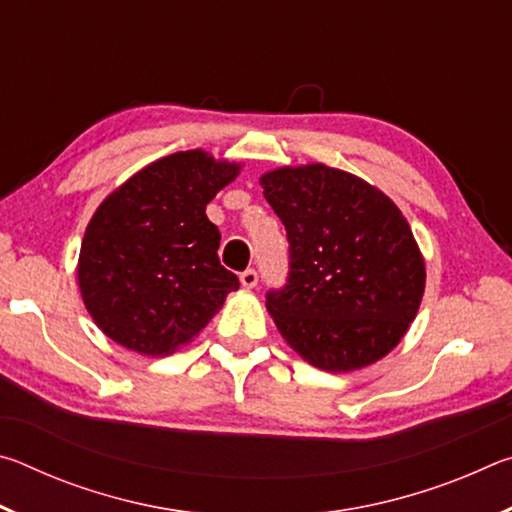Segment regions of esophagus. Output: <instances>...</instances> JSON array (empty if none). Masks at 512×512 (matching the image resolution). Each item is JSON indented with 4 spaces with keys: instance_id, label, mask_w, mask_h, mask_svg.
I'll return each instance as SVG.
<instances>
[{
    "instance_id": "34e87169",
    "label": "esophagus",
    "mask_w": 512,
    "mask_h": 512,
    "mask_svg": "<svg viewBox=\"0 0 512 512\" xmlns=\"http://www.w3.org/2000/svg\"><path fill=\"white\" fill-rule=\"evenodd\" d=\"M239 280H241V284H244L246 289H255L259 275H257L255 268H248V271H244V273L239 275Z\"/></svg>"
}]
</instances>
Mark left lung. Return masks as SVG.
<instances>
[{
    "mask_svg": "<svg viewBox=\"0 0 512 512\" xmlns=\"http://www.w3.org/2000/svg\"><path fill=\"white\" fill-rule=\"evenodd\" d=\"M259 183L289 239L287 284L266 293L284 341L327 372L386 357L424 293V259L397 205L325 164L275 169Z\"/></svg>",
    "mask_w": 512,
    "mask_h": 512,
    "instance_id": "8db88e82",
    "label": "left lung"
}]
</instances>
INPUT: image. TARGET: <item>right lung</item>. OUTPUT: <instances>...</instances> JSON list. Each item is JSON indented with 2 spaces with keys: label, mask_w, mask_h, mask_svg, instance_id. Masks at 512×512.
Segmentation results:
<instances>
[{
  "label": "right lung",
  "mask_w": 512,
  "mask_h": 512,
  "mask_svg": "<svg viewBox=\"0 0 512 512\" xmlns=\"http://www.w3.org/2000/svg\"><path fill=\"white\" fill-rule=\"evenodd\" d=\"M241 164L201 149L149 164L94 212L79 255L85 309L103 334L149 357L176 352L210 323L239 277L219 262L205 207Z\"/></svg>",
  "instance_id": "add662e5"
}]
</instances>
